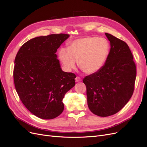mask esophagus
I'll return each instance as SVG.
<instances>
[{"label": "esophagus", "instance_id": "esophagus-1", "mask_svg": "<svg viewBox=\"0 0 147 147\" xmlns=\"http://www.w3.org/2000/svg\"><path fill=\"white\" fill-rule=\"evenodd\" d=\"M82 82V79L80 78L79 77H77L76 78H75V82Z\"/></svg>", "mask_w": 147, "mask_h": 147}]
</instances>
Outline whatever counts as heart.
Masks as SVG:
<instances>
[{"label": "heart", "instance_id": "1", "mask_svg": "<svg viewBox=\"0 0 147 147\" xmlns=\"http://www.w3.org/2000/svg\"><path fill=\"white\" fill-rule=\"evenodd\" d=\"M109 52L110 45L106 39L86 37L71 42L68 50L60 49L58 56L67 70L75 69L76 61H78L79 67L83 72L92 74L98 72L104 65Z\"/></svg>", "mask_w": 147, "mask_h": 147}]
</instances>
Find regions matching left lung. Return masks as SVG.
Returning a JSON list of instances; mask_svg holds the SVG:
<instances>
[{
    "label": "left lung",
    "mask_w": 147,
    "mask_h": 147,
    "mask_svg": "<svg viewBox=\"0 0 147 147\" xmlns=\"http://www.w3.org/2000/svg\"><path fill=\"white\" fill-rule=\"evenodd\" d=\"M110 50L104 65L83 78L88 107L97 116L118 112L131 99L134 90L136 67L127 43L105 33Z\"/></svg>",
    "instance_id": "1"
}]
</instances>
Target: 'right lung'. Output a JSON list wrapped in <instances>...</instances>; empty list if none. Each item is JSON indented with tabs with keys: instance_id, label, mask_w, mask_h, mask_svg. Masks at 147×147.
Masks as SVG:
<instances>
[{
	"instance_id": "obj_1",
	"label": "right lung",
	"mask_w": 147,
	"mask_h": 147,
	"mask_svg": "<svg viewBox=\"0 0 147 147\" xmlns=\"http://www.w3.org/2000/svg\"><path fill=\"white\" fill-rule=\"evenodd\" d=\"M69 34L35 37L23 44L15 59L16 91L27 109L44 119L63 112V99L75 84L76 75L61 68L56 53Z\"/></svg>"
}]
</instances>
